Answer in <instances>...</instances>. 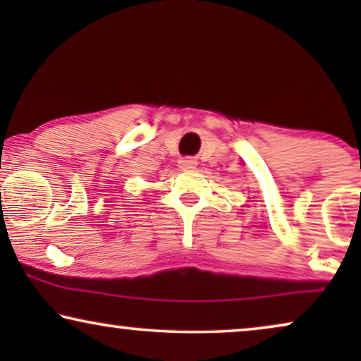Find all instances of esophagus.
<instances>
[{
	"label": "esophagus",
	"instance_id": "34e87169",
	"mask_svg": "<svg viewBox=\"0 0 361 361\" xmlns=\"http://www.w3.org/2000/svg\"><path fill=\"white\" fill-rule=\"evenodd\" d=\"M179 166H180V169H194V167L197 166V162L192 159V157H184V159L179 161Z\"/></svg>",
	"mask_w": 361,
	"mask_h": 361
}]
</instances>
